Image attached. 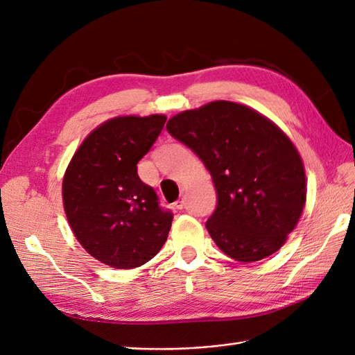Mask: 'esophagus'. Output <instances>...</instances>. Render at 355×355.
<instances>
[{"label":"esophagus","mask_w":355,"mask_h":355,"mask_svg":"<svg viewBox=\"0 0 355 355\" xmlns=\"http://www.w3.org/2000/svg\"><path fill=\"white\" fill-rule=\"evenodd\" d=\"M174 205H175V209H178V210L184 209V200H183V198H181V200H178V201H175Z\"/></svg>","instance_id":"34e87169"}]
</instances>
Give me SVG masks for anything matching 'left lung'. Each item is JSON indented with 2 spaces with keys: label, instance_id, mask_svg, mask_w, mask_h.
<instances>
[{
  "label": "left lung",
  "instance_id": "1",
  "mask_svg": "<svg viewBox=\"0 0 355 355\" xmlns=\"http://www.w3.org/2000/svg\"><path fill=\"white\" fill-rule=\"evenodd\" d=\"M168 133L202 160L218 193L205 222L222 252L237 261L268 257L284 245L306 204V172L274 122L250 107L213 101L181 112Z\"/></svg>",
  "mask_w": 355,
  "mask_h": 355
}]
</instances>
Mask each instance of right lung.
<instances>
[{"label": "right lung", "mask_w": 355, "mask_h": 355, "mask_svg": "<svg viewBox=\"0 0 355 355\" xmlns=\"http://www.w3.org/2000/svg\"><path fill=\"white\" fill-rule=\"evenodd\" d=\"M164 122V114L107 121L85 139L64 172L66 218L81 246L107 266H142L168 239L174 215L137 175L139 160Z\"/></svg>", "instance_id": "1"}]
</instances>
